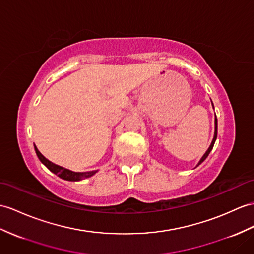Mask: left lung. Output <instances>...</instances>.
Wrapping results in <instances>:
<instances>
[{
  "mask_svg": "<svg viewBox=\"0 0 254 254\" xmlns=\"http://www.w3.org/2000/svg\"><path fill=\"white\" fill-rule=\"evenodd\" d=\"M211 103H212V101H211ZM212 107H213V103H212ZM214 109V108H213ZM216 135H218V120H216V116H215V119H214V135H213V139H212V142H211V144H210V146L208 147V150L206 151V153L203 154L202 155V157L200 158V160L198 162V164H197V166H199L203 160H205L207 157H208V155H209V153L211 152V150L213 148V145H214V142H215V140H216ZM196 166V167H197Z\"/></svg>",
  "mask_w": 254,
  "mask_h": 254,
  "instance_id": "left-lung-1",
  "label": "left lung"
}]
</instances>
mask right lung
<instances>
[{
  "mask_svg": "<svg viewBox=\"0 0 254 254\" xmlns=\"http://www.w3.org/2000/svg\"><path fill=\"white\" fill-rule=\"evenodd\" d=\"M34 150L36 155H38L39 159L41 160V163L43 165H45L47 168L51 170L53 174L57 175L59 178L64 179V180L66 181H80V180H84L86 178H90L94 176L98 170H94V171H87V172H75V171H72L64 168V167H61L59 165H56L54 163H52L51 160H48L46 157H44L41 154V152L38 150V147L34 145Z\"/></svg>",
  "mask_w": 254,
  "mask_h": 254,
  "instance_id": "1",
  "label": "right lung"
}]
</instances>
